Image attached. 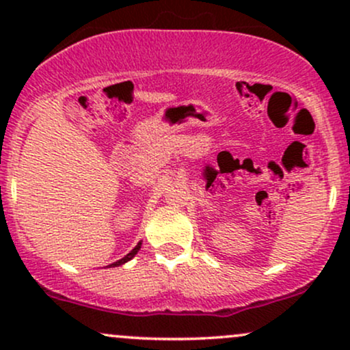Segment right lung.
Masks as SVG:
<instances>
[{
  "label": "right lung",
  "mask_w": 350,
  "mask_h": 350,
  "mask_svg": "<svg viewBox=\"0 0 350 350\" xmlns=\"http://www.w3.org/2000/svg\"><path fill=\"white\" fill-rule=\"evenodd\" d=\"M139 248H142V242H139L138 245H136V247L133 248V250H131L130 253H128V255H126V256H123V258H122V260H116V262H115V263L108 265V268H115V267H120V265H124V263H126V262H130V260H131V258H133V256L136 255V253H138V252H139Z\"/></svg>",
  "instance_id": "obj_1"
}]
</instances>
